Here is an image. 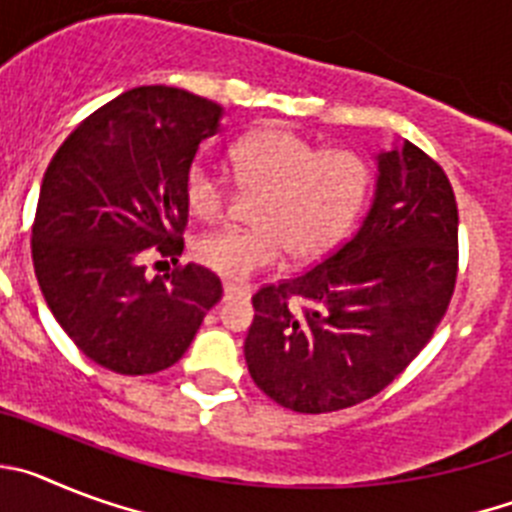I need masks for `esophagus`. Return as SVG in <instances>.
Instances as JSON below:
<instances>
[{
	"mask_svg": "<svg viewBox=\"0 0 512 512\" xmlns=\"http://www.w3.org/2000/svg\"><path fill=\"white\" fill-rule=\"evenodd\" d=\"M243 295H248V287H241V284H233V282L223 284L225 300H233V297H243Z\"/></svg>",
	"mask_w": 512,
	"mask_h": 512,
	"instance_id": "obj_1",
	"label": "esophagus"
}]
</instances>
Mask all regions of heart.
Listing matches in <instances>:
<instances>
[{
  "label": "heart",
  "instance_id": "obj_1",
  "mask_svg": "<svg viewBox=\"0 0 512 512\" xmlns=\"http://www.w3.org/2000/svg\"><path fill=\"white\" fill-rule=\"evenodd\" d=\"M230 164L251 205L253 228H220L197 238V264L243 282L282 259L323 256L351 225L372 187V169L354 151H323L289 128H261L230 148ZM184 200L197 220H217L230 205L225 176L197 158L184 176Z\"/></svg>",
  "mask_w": 512,
  "mask_h": 512
}]
</instances>
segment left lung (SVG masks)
<instances>
[{
	"instance_id": "1",
	"label": "left lung",
	"mask_w": 512,
	"mask_h": 512,
	"mask_svg": "<svg viewBox=\"0 0 512 512\" xmlns=\"http://www.w3.org/2000/svg\"><path fill=\"white\" fill-rule=\"evenodd\" d=\"M374 202L343 246L253 295L246 364L295 413H336L382 392L431 341L459 271L449 176L410 140L377 156Z\"/></svg>"
}]
</instances>
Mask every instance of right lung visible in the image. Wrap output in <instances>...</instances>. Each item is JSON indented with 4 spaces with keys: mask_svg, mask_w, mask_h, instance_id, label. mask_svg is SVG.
Masks as SVG:
<instances>
[{
    "mask_svg": "<svg viewBox=\"0 0 512 512\" xmlns=\"http://www.w3.org/2000/svg\"><path fill=\"white\" fill-rule=\"evenodd\" d=\"M220 115V104L184 89H130L79 122L45 169L35 277L66 336L110 372L169 369L223 297L205 266L146 271L151 253L182 256L184 176Z\"/></svg>",
    "mask_w": 512,
    "mask_h": 512,
    "instance_id": "add662e5",
    "label": "right lung"
}]
</instances>
